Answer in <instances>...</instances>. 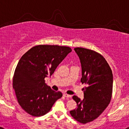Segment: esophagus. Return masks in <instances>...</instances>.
<instances>
[{"mask_svg":"<svg viewBox=\"0 0 129 129\" xmlns=\"http://www.w3.org/2000/svg\"><path fill=\"white\" fill-rule=\"evenodd\" d=\"M63 96L67 98H71V97H72V96H71V95L67 94H63Z\"/></svg>","mask_w":129,"mask_h":129,"instance_id":"34e87169","label":"esophagus"}]
</instances>
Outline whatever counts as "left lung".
I'll return each instance as SVG.
<instances>
[{"label": "left lung", "mask_w": 129, "mask_h": 129, "mask_svg": "<svg viewBox=\"0 0 129 129\" xmlns=\"http://www.w3.org/2000/svg\"><path fill=\"white\" fill-rule=\"evenodd\" d=\"M82 67L81 82L86 84L84 98L72 97L77 108L70 111L71 116L79 123H89L98 118L110 102L113 91V74L105 58L98 52L77 47Z\"/></svg>", "instance_id": "1"}]
</instances>
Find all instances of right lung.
<instances>
[{
    "instance_id": "1",
    "label": "right lung",
    "mask_w": 129,
    "mask_h": 129,
    "mask_svg": "<svg viewBox=\"0 0 129 129\" xmlns=\"http://www.w3.org/2000/svg\"><path fill=\"white\" fill-rule=\"evenodd\" d=\"M72 52L69 47L40 45L21 57L12 79V87L21 108L30 115L40 117L48 113L55 102L62 96L45 84L57 66Z\"/></svg>"
}]
</instances>
